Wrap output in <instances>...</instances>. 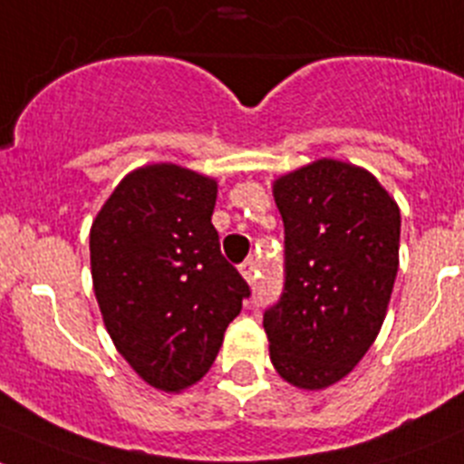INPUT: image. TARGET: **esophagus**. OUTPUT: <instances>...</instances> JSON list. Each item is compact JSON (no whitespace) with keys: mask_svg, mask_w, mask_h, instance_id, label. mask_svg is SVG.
<instances>
[{"mask_svg":"<svg viewBox=\"0 0 464 464\" xmlns=\"http://www.w3.org/2000/svg\"><path fill=\"white\" fill-rule=\"evenodd\" d=\"M240 275L245 276V279L249 281V284H254V281H256V263H254L252 258L242 263V266H240Z\"/></svg>","mask_w":464,"mask_h":464,"instance_id":"1","label":"esophagus"}]
</instances>
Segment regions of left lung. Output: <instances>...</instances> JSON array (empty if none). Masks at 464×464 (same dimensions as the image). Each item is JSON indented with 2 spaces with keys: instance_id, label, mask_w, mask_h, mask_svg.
Listing matches in <instances>:
<instances>
[{
  "instance_id": "8db88e82",
  "label": "left lung",
  "mask_w": 464,
  "mask_h": 464,
  "mask_svg": "<svg viewBox=\"0 0 464 464\" xmlns=\"http://www.w3.org/2000/svg\"><path fill=\"white\" fill-rule=\"evenodd\" d=\"M284 219V293L263 315L285 382L324 389L373 345L398 272L401 210L373 173L323 158L272 185Z\"/></svg>"
}]
</instances>
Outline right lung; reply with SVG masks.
I'll return each mask as SVG.
<instances>
[{
  "mask_svg": "<svg viewBox=\"0 0 464 464\" xmlns=\"http://www.w3.org/2000/svg\"><path fill=\"white\" fill-rule=\"evenodd\" d=\"M218 180L179 164L128 173L91 227V276L116 350L162 392L198 382L252 295L219 252Z\"/></svg>",
  "mask_w": 464,
  "mask_h": 464,
  "instance_id": "1",
  "label": "right lung"
}]
</instances>
